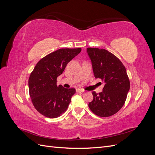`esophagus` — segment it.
<instances>
[{"instance_id": "esophagus-1", "label": "esophagus", "mask_w": 155, "mask_h": 155, "mask_svg": "<svg viewBox=\"0 0 155 155\" xmlns=\"http://www.w3.org/2000/svg\"><path fill=\"white\" fill-rule=\"evenodd\" d=\"M84 91H84L83 89H81V88H77L76 89V92H83Z\"/></svg>"}]
</instances>
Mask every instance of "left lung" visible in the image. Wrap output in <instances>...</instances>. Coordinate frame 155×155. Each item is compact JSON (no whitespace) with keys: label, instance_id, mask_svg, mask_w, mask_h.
Wrapping results in <instances>:
<instances>
[{"label":"left lung","instance_id":"left-lung-1","mask_svg":"<svg viewBox=\"0 0 155 155\" xmlns=\"http://www.w3.org/2000/svg\"><path fill=\"white\" fill-rule=\"evenodd\" d=\"M87 51L94 77L105 83L101 92H92L93 100L88 107L98 116H110L124 106L129 91L130 81L125 67L116 55L107 50L87 48Z\"/></svg>","mask_w":155,"mask_h":155}]
</instances>
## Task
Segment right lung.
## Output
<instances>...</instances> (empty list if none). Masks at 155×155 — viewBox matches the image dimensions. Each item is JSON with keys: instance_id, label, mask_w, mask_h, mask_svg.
I'll return each instance as SVG.
<instances>
[{"instance_id": "obj_1", "label": "right lung", "mask_w": 155, "mask_h": 155, "mask_svg": "<svg viewBox=\"0 0 155 155\" xmlns=\"http://www.w3.org/2000/svg\"><path fill=\"white\" fill-rule=\"evenodd\" d=\"M81 48H61L42 58L31 72L29 94L35 109L50 118L62 115L68 109L76 89L57 85V78Z\"/></svg>"}]
</instances>
